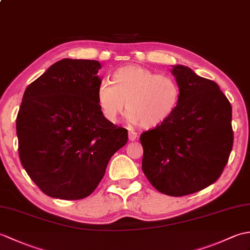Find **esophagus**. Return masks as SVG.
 <instances>
[{"label":"esophagus","mask_w":250,"mask_h":250,"mask_svg":"<svg viewBox=\"0 0 250 250\" xmlns=\"http://www.w3.org/2000/svg\"><path fill=\"white\" fill-rule=\"evenodd\" d=\"M136 139H137V133H136V132H133V131L129 132V140L130 141H135Z\"/></svg>","instance_id":"1"}]
</instances>
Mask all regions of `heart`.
<instances>
[{
	"instance_id": "heart-1",
	"label": "heart",
	"mask_w": 250,
	"mask_h": 250,
	"mask_svg": "<svg viewBox=\"0 0 250 250\" xmlns=\"http://www.w3.org/2000/svg\"><path fill=\"white\" fill-rule=\"evenodd\" d=\"M180 98V88L167 74H155L139 64H129L111 75V83L101 81L97 101L103 116L116 122L126 105L129 121L144 129H152L171 117Z\"/></svg>"
}]
</instances>
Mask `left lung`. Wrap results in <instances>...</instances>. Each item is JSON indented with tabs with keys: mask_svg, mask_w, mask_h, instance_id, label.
Returning a JSON list of instances; mask_svg holds the SVG:
<instances>
[{
	"mask_svg": "<svg viewBox=\"0 0 250 250\" xmlns=\"http://www.w3.org/2000/svg\"><path fill=\"white\" fill-rule=\"evenodd\" d=\"M172 73L179 103L164 124L141 134L142 168L158 191L184 196L208 187L224 172L233 146L232 106L210 79L184 65Z\"/></svg>",
	"mask_w": 250,
	"mask_h": 250,
	"instance_id": "1",
	"label": "left lung"
}]
</instances>
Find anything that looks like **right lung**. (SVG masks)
<instances>
[{
  "mask_svg": "<svg viewBox=\"0 0 250 250\" xmlns=\"http://www.w3.org/2000/svg\"><path fill=\"white\" fill-rule=\"evenodd\" d=\"M99 68L95 60L63 59L24 91L16 119L20 162L51 198H87L128 142V130L99 107Z\"/></svg>",
  "mask_w": 250,
  "mask_h": 250,
  "instance_id": "add662e5",
  "label": "right lung"
}]
</instances>
